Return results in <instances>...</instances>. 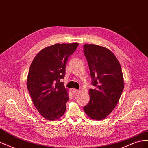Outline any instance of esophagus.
Wrapping results in <instances>:
<instances>
[{
	"instance_id": "esophagus-1",
	"label": "esophagus",
	"mask_w": 148,
	"mask_h": 148,
	"mask_svg": "<svg viewBox=\"0 0 148 148\" xmlns=\"http://www.w3.org/2000/svg\"><path fill=\"white\" fill-rule=\"evenodd\" d=\"M72 92L73 93V95H77V94L79 92V90H78V89H72Z\"/></svg>"
}]
</instances>
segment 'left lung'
Segmentation results:
<instances>
[{"label":"left lung","instance_id":"1","mask_svg":"<svg viewBox=\"0 0 148 148\" xmlns=\"http://www.w3.org/2000/svg\"><path fill=\"white\" fill-rule=\"evenodd\" d=\"M83 51L94 86L89 89L90 100L83 109L91 119L102 120L112 112L122 95V68L114 53L104 47L84 44Z\"/></svg>","mask_w":148,"mask_h":148}]
</instances>
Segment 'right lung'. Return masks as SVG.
Listing matches in <instances>:
<instances>
[{"label": "right lung", "mask_w": 148, "mask_h": 148, "mask_svg": "<svg viewBox=\"0 0 148 148\" xmlns=\"http://www.w3.org/2000/svg\"><path fill=\"white\" fill-rule=\"evenodd\" d=\"M78 43L56 44L40 51L31 64L27 88L33 104L44 118L55 120L66 110L69 97L64 83L69 57Z\"/></svg>", "instance_id": "obj_1"}]
</instances>
